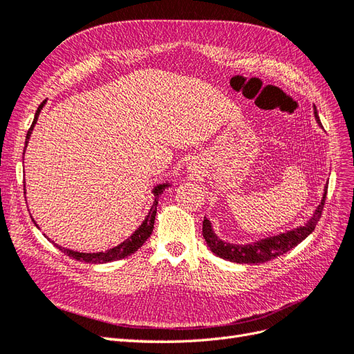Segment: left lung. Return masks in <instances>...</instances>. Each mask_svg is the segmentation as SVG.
Wrapping results in <instances>:
<instances>
[{"label":"left lung","mask_w":354,"mask_h":354,"mask_svg":"<svg viewBox=\"0 0 354 354\" xmlns=\"http://www.w3.org/2000/svg\"><path fill=\"white\" fill-rule=\"evenodd\" d=\"M313 113H315L317 124L322 127L316 106L313 108ZM326 191H328V184L325 185V188H323L322 200L319 206L316 207L315 214H313L310 219H307V222H304V225L288 230L285 233H279L276 236L259 239L257 241H252V243H245V245L228 243V241H224L218 237V234L214 231V227H212V222L207 218H205L203 237L210 250L214 252L216 257L225 261L237 262V264H261V262L271 261L276 257L286 254L288 250L299 245L302 240L307 239L313 231H315L317 222L322 216L323 205H325Z\"/></svg>","instance_id":"obj_1"}]
</instances>
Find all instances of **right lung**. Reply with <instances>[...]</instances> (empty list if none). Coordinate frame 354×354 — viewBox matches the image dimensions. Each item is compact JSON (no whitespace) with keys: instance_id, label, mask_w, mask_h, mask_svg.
Masks as SVG:
<instances>
[{"instance_id":"right-lung-1","label":"right lung","mask_w":354,"mask_h":354,"mask_svg":"<svg viewBox=\"0 0 354 354\" xmlns=\"http://www.w3.org/2000/svg\"><path fill=\"white\" fill-rule=\"evenodd\" d=\"M47 100H43L41 104H39L37 113H35V117H34V121L31 127H29L28 133H26V140H25V149L28 147V142H29V138H31V133L34 130V126L37 124V120H38V115L39 113H41V109L44 108ZM25 149H24V156H25ZM25 185V183H24ZM169 187V183H163V184H158L153 188V196H154V201L153 205H151V209L148 210V215L145 216V219L142 221V224H140L138 227V230H135V233L132 236H129V239H126L123 243H120L114 248H111L105 252H90V254H86V252H77V250H71L68 248H62L56 245L55 241H52V243L59 249L62 250L65 255L74 258L80 262H87V264H104V262H111V261H118V259H123L129 255L135 254V252L142 246L145 241L148 240V237L151 236V233H153V228H154V221H156V215H157V205H158V197L163 194V191ZM25 188V187H24ZM26 193V191H25ZM34 221V218H32ZM34 224L37 225V222L34 221ZM38 227V225H37ZM50 240V239H48Z\"/></svg>"}]
</instances>
